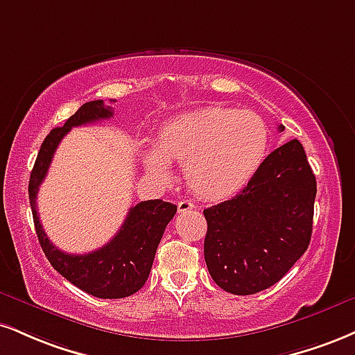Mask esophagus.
Listing matches in <instances>:
<instances>
[{"instance_id": "esophagus-1", "label": "esophagus", "mask_w": 355, "mask_h": 355, "mask_svg": "<svg viewBox=\"0 0 355 355\" xmlns=\"http://www.w3.org/2000/svg\"><path fill=\"white\" fill-rule=\"evenodd\" d=\"M178 211L180 213H185V211H190V210H195V205L190 202V200H182V202H178Z\"/></svg>"}]
</instances>
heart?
I'll return each mask as SVG.
<instances>
[{"mask_svg":"<svg viewBox=\"0 0 355 355\" xmlns=\"http://www.w3.org/2000/svg\"><path fill=\"white\" fill-rule=\"evenodd\" d=\"M266 123L250 110L208 107L180 115L162 127L157 147H145L147 172L170 180V162L185 165L190 190L205 200H225L241 191L266 155Z\"/></svg>","mask_w":355,"mask_h":355,"instance_id":"b5f03b06","label":"heart"}]
</instances>
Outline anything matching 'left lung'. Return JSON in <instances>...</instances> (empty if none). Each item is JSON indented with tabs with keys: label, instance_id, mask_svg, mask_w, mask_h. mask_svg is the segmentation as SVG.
Segmentation results:
<instances>
[{
	"label": "left lung",
	"instance_id": "8db88e82",
	"mask_svg": "<svg viewBox=\"0 0 355 355\" xmlns=\"http://www.w3.org/2000/svg\"><path fill=\"white\" fill-rule=\"evenodd\" d=\"M315 191L304 148L294 139L263 160L243 191L203 210L213 281L238 296L276 284L309 246Z\"/></svg>",
	"mask_w": 355,
	"mask_h": 355
}]
</instances>
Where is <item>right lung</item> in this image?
Returning a JSON list of instances; mask_svg holds the SVG:
<instances>
[{
  "instance_id": "right-lung-1",
  "label": "right lung",
  "mask_w": 355,
  "mask_h": 355,
  "mask_svg": "<svg viewBox=\"0 0 355 355\" xmlns=\"http://www.w3.org/2000/svg\"><path fill=\"white\" fill-rule=\"evenodd\" d=\"M112 115V107H105L104 101L85 102L62 127L51 130L34 162L28 189L34 228L46 258L69 283L102 300H121L132 296L145 284L150 275L162 234L177 213V205L164 200H147L137 203L127 213L122 228L107 245L87 254H69L55 248L42 230L36 211V195L62 137L72 127L104 121Z\"/></svg>"
}]
</instances>
